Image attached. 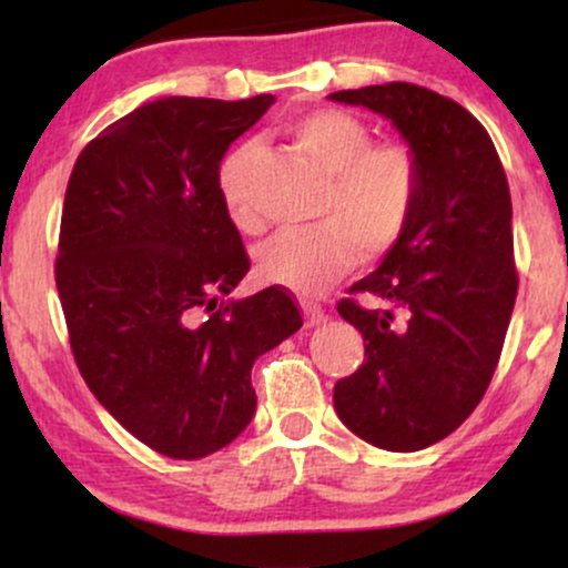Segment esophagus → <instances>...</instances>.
<instances>
[{
  "mask_svg": "<svg viewBox=\"0 0 568 568\" xmlns=\"http://www.w3.org/2000/svg\"><path fill=\"white\" fill-rule=\"evenodd\" d=\"M302 312H304V323L306 325H317L325 321V312L321 304H312V302H304L302 304Z\"/></svg>",
  "mask_w": 568,
  "mask_h": 568,
  "instance_id": "esophagus-1",
  "label": "esophagus"
}]
</instances>
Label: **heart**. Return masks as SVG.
<instances>
[{"mask_svg":"<svg viewBox=\"0 0 568 568\" xmlns=\"http://www.w3.org/2000/svg\"><path fill=\"white\" fill-rule=\"evenodd\" d=\"M291 139L328 173L317 221L283 232L256 256L258 277L293 293H317L361 262H379L406 234L422 189V165L406 141H371V128L344 109H315L288 122ZM253 146L221 162L219 194L234 226L253 232L243 179Z\"/></svg>","mask_w":568,"mask_h":568,"instance_id":"obj_1","label":"heart"}]
</instances>
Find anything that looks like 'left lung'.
<instances>
[{"label":"left lung","mask_w":568,"mask_h":568,"mask_svg":"<svg viewBox=\"0 0 568 568\" xmlns=\"http://www.w3.org/2000/svg\"><path fill=\"white\" fill-rule=\"evenodd\" d=\"M328 98L393 120L422 165L406 234L338 302L366 357L334 387L338 419L357 438L419 452L473 414L497 371L518 296L510 186L491 135L452 98L410 82ZM361 292L383 306L361 307Z\"/></svg>","instance_id":"1"}]
</instances>
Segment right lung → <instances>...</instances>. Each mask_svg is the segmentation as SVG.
I'll return each instance as SVG.
<instances>
[{"label": "right lung", "instance_id": "add662e5", "mask_svg": "<svg viewBox=\"0 0 568 568\" xmlns=\"http://www.w3.org/2000/svg\"><path fill=\"white\" fill-rule=\"evenodd\" d=\"M272 103H143L82 149L63 197L55 285L77 368L171 459L230 446L256 410V357L302 328L277 285L224 302L251 258L219 194L221 160Z\"/></svg>", "mask_w": 568, "mask_h": 568}]
</instances>
